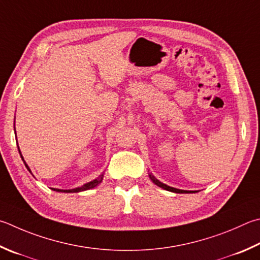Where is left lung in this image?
I'll use <instances>...</instances> for the list:
<instances>
[{
    "mask_svg": "<svg viewBox=\"0 0 260 260\" xmlns=\"http://www.w3.org/2000/svg\"><path fill=\"white\" fill-rule=\"evenodd\" d=\"M150 178L152 179V182H153L154 184H157L158 186L162 187V188H165V190H167V191L175 192V193H192L191 191H190V192H188V191H183V190H178V188H175V187H171V186H168V185H166V184H164V183H161V182H159L158 179L155 178L153 175H151V174H150Z\"/></svg>",
    "mask_w": 260,
    "mask_h": 260,
    "instance_id": "obj_1",
    "label": "left lung"
}]
</instances>
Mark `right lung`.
Masks as SVG:
<instances>
[{"label": "right lung", "mask_w": 260, "mask_h": 260, "mask_svg": "<svg viewBox=\"0 0 260 260\" xmlns=\"http://www.w3.org/2000/svg\"><path fill=\"white\" fill-rule=\"evenodd\" d=\"M19 153H20V150H19ZM20 155H21V153H20ZM21 159L23 160L22 155H21ZM23 162H25V160H23ZM25 166L27 167L28 171L30 172V169H29V167L27 166L26 162H25ZM102 178H103V175H100V176H99L96 179H94V181L89 182V183H86V184H84V185H83V186H81V187L73 188V190H59V188H52V190H54V191H58V192H81V191L89 190V188H93V187H95V186L98 185V184H100V183L102 182Z\"/></svg>", "instance_id": "add662e5"}]
</instances>
